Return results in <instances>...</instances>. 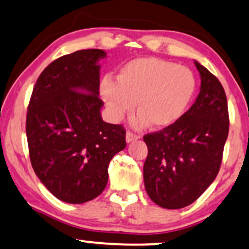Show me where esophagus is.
Returning a JSON list of instances; mask_svg holds the SVG:
<instances>
[{"label": "esophagus", "mask_w": 249, "mask_h": 249, "mask_svg": "<svg viewBox=\"0 0 249 249\" xmlns=\"http://www.w3.org/2000/svg\"><path fill=\"white\" fill-rule=\"evenodd\" d=\"M140 138V136H138L136 133L132 132H126V142H132L134 140H138Z\"/></svg>", "instance_id": "obj_1"}]
</instances>
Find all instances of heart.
<instances>
[{
    "mask_svg": "<svg viewBox=\"0 0 249 249\" xmlns=\"http://www.w3.org/2000/svg\"><path fill=\"white\" fill-rule=\"evenodd\" d=\"M195 77L189 68L167 60L145 56L125 64L117 82L104 79L100 94L110 118L118 122L134 107V127L166 128L183 116L195 92Z\"/></svg>",
    "mask_w": 249,
    "mask_h": 249,
    "instance_id": "1",
    "label": "heart"
}]
</instances>
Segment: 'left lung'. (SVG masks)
I'll return each instance as SVG.
<instances>
[{
	"label": "left lung",
	"instance_id": "8db88e82",
	"mask_svg": "<svg viewBox=\"0 0 249 249\" xmlns=\"http://www.w3.org/2000/svg\"><path fill=\"white\" fill-rule=\"evenodd\" d=\"M195 65L200 75L195 103L175 124L143 137L146 191L155 204L170 210L190 205L214 181L229 136L225 90L204 66L196 60Z\"/></svg>",
	"mask_w": 249,
	"mask_h": 249
}]
</instances>
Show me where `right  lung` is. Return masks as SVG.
<instances>
[{
	"instance_id": "add662e5",
	"label": "right lung",
	"mask_w": 249,
	"mask_h": 249,
	"mask_svg": "<svg viewBox=\"0 0 249 249\" xmlns=\"http://www.w3.org/2000/svg\"><path fill=\"white\" fill-rule=\"evenodd\" d=\"M103 50L61 56L38 77L26 116L30 160L36 175L62 202L82 204L107 183V167L126 146L122 125L102 119Z\"/></svg>"
}]
</instances>
